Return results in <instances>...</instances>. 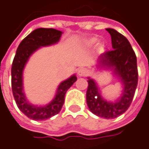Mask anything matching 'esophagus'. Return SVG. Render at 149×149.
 Returning a JSON list of instances; mask_svg holds the SVG:
<instances>
[{
    "instance_id": "obj_1",
    "label": "esophagus",
    "mask_w": 149,
    "mask_h": 149,
    "mask_svg": "<svg viewBox=\"0 0 149 149\" xmlns=\"http://www.w3.org/2000/svg\"><path fill=\"white\" fill-rule=\"evenodd\" d=\"M88 74H89V70L87 68H81L78 71V75L80 77L87 76Z\"/></svg>"
}]
</instances>
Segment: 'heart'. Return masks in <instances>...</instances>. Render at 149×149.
Instances as JSON below:
<instances>
[{
    "label": "heart",
    "instance_id": "1",
    "mask_svg": "<svg viewBox=\"0 0 149 149\" xmlns=\"http://www.w3.org/2000/svg\"><path fill=\"white\" fill-rule=\"evenodd\" d=\"M96 42H97V40H96V38H93V39H91V40H89L86 42V45L89 46V47H91L92 45H95Z\"/></svg>",
    "mask_w": 149,
    "mask_h": 149
}]
</instances>
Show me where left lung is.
<instances>
[{"instance_id":"obj_1","label":"left lung","mask_w":149,"mask_h":149,"mask_svg":"<svg viewBox=\"0 0 149 149\" xmlns=\"http://www.w3.org/2000/svg\"><path fill=\"white\" fill-rule=\"evenodd\" d=\"M111 36L113 50L101 54L96 61L98 70H111L119 79L123 91L119 98L111 101L104 98L100 88L93 79L88 77L86 94L90 111L104 118H115L127 110L131 105L138 84L137 59L128 40L116 30L106 28Z\"/></svg>"}]
</instances>
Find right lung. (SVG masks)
I'll use <instances>...</instances> for the list:
<instances>
[{"label": "right lung", "mask_w": 149, "mask_h": 149, "mask_svg": "<svg viewBox=\"0 0 149 149\" xmlns=\"http://www.w3.org/2000/svg\"><path fill=\"white\" fill-rule=\"evenodd\" d=\"M62 31L53 28H38L24 38L18 45L11 68L12 92L18 109L33 120H46L57 114L64 104L65 95L77 80L75 74L62 81L58 85L56 95L49 104L36 105L26 99L23 91V70L30 57L41 47L55 45L59 42Z\"/></svg>", "instance_id": "add662e5"}]
</instances>
